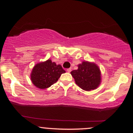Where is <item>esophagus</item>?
Masks as SVG:
<instances>
[{
    "instance_id": "1",
    "label": "esophagus",
    "mask_w": 133,
    "mask_h": 133,
    "mask_svg": "<svg viewBox=\"0 0 133 133\" xmlns=\"http://www.w3.org/2000/svg\"><path fill=\"white\" fill-rule=\"evenodd\" d=\"M66 71H67V72H70L71 71V68H68L66 70Z\"/></svg>"
}]
</instances>
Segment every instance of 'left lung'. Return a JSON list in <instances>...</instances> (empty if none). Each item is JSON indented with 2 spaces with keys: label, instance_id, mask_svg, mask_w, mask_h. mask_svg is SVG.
Wrapping results in <instances>:
<instances>
[{
  "label": "left lung",
  "instance_id": "1",
  "mask_svg": "<svg viewBox=\"0 0 133 133\" xmlns=\"http://www.w3.org/2000/svg\"><path fill=\"white\" fill-rule=\"evenodd\" d=\"M71 74L76 83L83 90L91 91L97 88L101 83V71L97 65L88 62H83L78 65V69Z\"/></svg>",
  "mask_w": 133,
  "mask_h": 133
}]
</instances>
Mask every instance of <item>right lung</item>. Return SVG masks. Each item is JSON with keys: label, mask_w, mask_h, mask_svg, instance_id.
Masks as SVG:
<instances>
[{"label": "right lung", "mask_w": 133, "mask_h": 133, "mask_svg": "<svg viewBox=\"0 0 133 133\" xmlns=\"http://www.w3.org/2000/svg\"><path fill=\"white\" fill-rule=\"evenodd\" d=\"M65 72L61 65H56L51 60L37 63L32 69L31 79L36 87L45 89L58 81L61 74Z\"/></svg>", "instance_id": "add662e5"}]
</instances>
